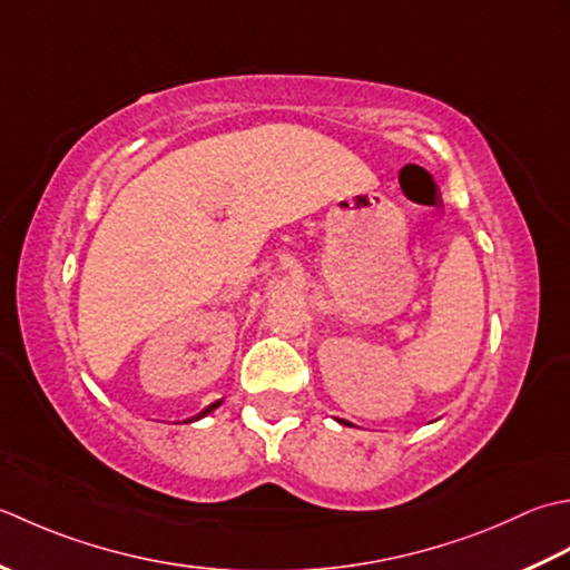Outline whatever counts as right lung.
<instances>
[{"label": "right lung", "instance_id": "obj_1", "mask_svg": "<svg viewBox=\"0 0 570 570\" xmlns=\"http://www.w3.org/2000/svg\"><path fill=\"white\" fill-rule=\"evenodd\" d=\"M216 405H218V401H216V403H212V405H208V409H206V411H202V413L196 415V417H202V415H206V413H212V411L216 409ZM196 417H191V421H196Z\"/></svg>", "mask_w": 570, "mask_h": 570}]
</instances>
